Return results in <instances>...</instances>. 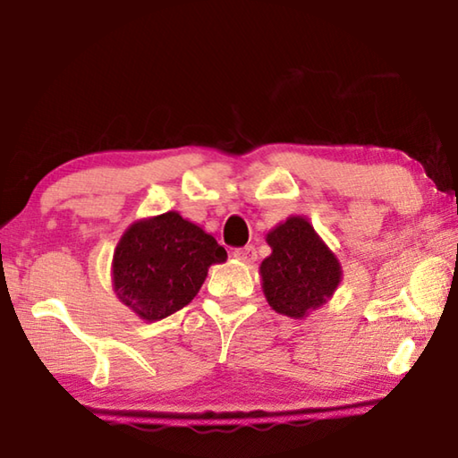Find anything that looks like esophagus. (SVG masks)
<instances>
[{
	"instance_id": "obj_1",
	"label": "esophagus",
	"mask_w": 458,
	"mask_h": 458,
	"mask_svg": "<svg viewBox=\"0 0 458 458\" xmlns=\"http://www.w3.org/2000/svg\"><path fill=\"white\" fill-rule=\"evenodd\" d=\"M234 257H236L240 262H244V265H252V262L257 260V248H254V246L236 248Z\"/></svg>"
}]
</instances>
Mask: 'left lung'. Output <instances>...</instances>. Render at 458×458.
Masks as SVG:
<instances>
[{
  "label": "left lung",
  "instance_id": "left-lung-1",
  "mask_svg": "<svg viewBox=\"0 0 458 458\" xmlns=\"http://www.w3.org/2000/svg\"><path fill=\"white\" fill-rule=\"evenodd\" d=\"M273 248L262 260V291L276 313L303 319L327 303L341 281V265L303 216H291L267 234Z\"/></svg>",
  "mask_w": 458,
  "mask_h": 458
}]
</instances>
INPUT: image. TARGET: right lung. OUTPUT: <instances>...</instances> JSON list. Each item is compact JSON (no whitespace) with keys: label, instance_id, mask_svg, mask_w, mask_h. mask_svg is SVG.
<instances>
[{"label":"right lung","instance_id":"obj_1","mask_svg":"<svg viewBox=\"0 0 458 458\" xmlns=\"http://www.w3.org/2000/svg\"><path fill=\"white\" fill-rule=\"evenodd\" d=\"M228 259L212 234L177 212L139 220L113 254V286L145 321L165 319L196 297L208 268Z\"/></svg>","mask_w":458,"mask_h":458}]
</instances>
